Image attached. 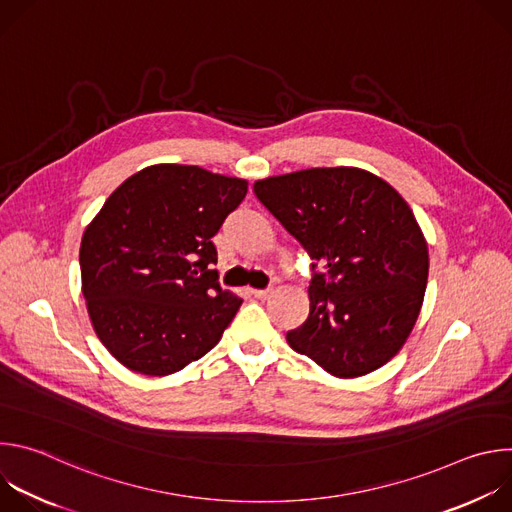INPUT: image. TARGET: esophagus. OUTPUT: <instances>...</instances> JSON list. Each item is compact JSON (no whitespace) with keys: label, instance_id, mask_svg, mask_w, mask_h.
<instances>
[{"label":"esophagus","instance_id":"esophagus-1","mask_svg":"<svg viewBox=\"0 0 512 512\" xmlns=\"http://www.w3.org/2000/svg\"><path fill=\"white\" fill-rule=\"evenodd\" d=\"M251 294L259 300H267L271 294H273V287H267V289H251Z\"/></svg>","mask_w":512,"mask_h":512}]
</instances>
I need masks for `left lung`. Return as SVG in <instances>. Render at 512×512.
Returning a JSON list of instances; mask_svg holds the SVG:
<instances>
[{
  "mask_svg": "<svg viewBox=\"0 0 512 512\" xmlns=\"http://www.w3.org/2000/svg\"><path fill=\"white\" fill-rule=\"evenodd\" d=\"M253 192L314 259L310 314L287 332L289 346L342 379L383 367L411 334L427 285V245L409 204L346 166L265 178Z\"/></svg>",
  "mask_w": 512,
  "mask_h": 512,
  "instance_id": "1",
  "label": "left lung"
}]
</instances>
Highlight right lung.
<instances>
[{"mask_svg": "<svg viewBox=\"0 0 512 512\" xmlns=\"http://www.w3.org/2000/svg\"><path fill=\"white\" fill-rule=\"evenodd\" d=\"M247 182L160 164L127 178L81 243L83 296L105 348L127 369L164 377L221 340L241 298L218 285L212 237Z\"/></svg>", "mask_w": 512, "mask_h": 512, "instance_id": "right-lung-1", "label": "right lung"}]
</instances>
